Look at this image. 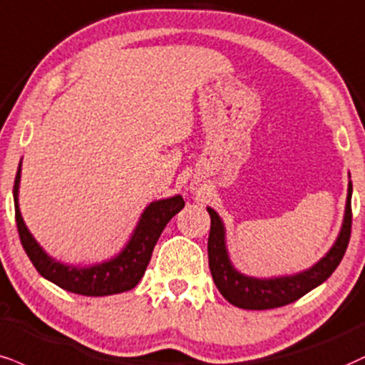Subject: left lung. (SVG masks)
I'll return each instance as SVG.
<instances>
[{"label":"left lung","mask_w":365,"mask_h":365,"mask_svg":"<svg viewBox=\"0 0 365 365\" xmlns=\"http://www.w3.org/2000/svg\"><path fill=\"white\" fill-rule=\"evenodd\" d=\"M350 200H352V183H349L344 225H341L340 235H338L330 252L308 270L272 279L248 277V275H243L232 267L226 248L225 225H222L216 210L207 207L210 216V232L207 241L209 269L219 292L232 306H238V308L274 309L291 304L304 294L313 291L314 287L323 284L335 272L336 267L340 265L341 258H344L346 247H349L350 230H352V205H350Z\"/></svg>","instance_id":"left-lung-1"}]
</instances>
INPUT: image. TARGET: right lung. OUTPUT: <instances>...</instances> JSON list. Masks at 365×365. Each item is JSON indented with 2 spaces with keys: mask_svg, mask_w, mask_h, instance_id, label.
<instances>
[{
  "mask_svg": "<svg viewBox=\"0 0 365 365\" xmlns=\"http://www.w3.org/2000/svg\"><path fill=\"white\" fill-rule=\"evenodd\" d=\"M20 173L21 161L19 171H16L15 185H13L15 219L21 247L43 279L59 285L64 291L81 294V296H112V294L134 289L146 272L153 250H155L156 241L163 232L165 226L185 205L182 195L151 202L140 214L138 226H135L130 240L127 241L125 248L117 257L103 263H96V265L73 267L51 258L30 235L29 227L25 226L19 207Z\"/></svg>",
  "mask_w": 365,
  "mask_h": 365,
  "instance_id": "right-lung-1",
  "label": "right lung"
}]
</instances>
